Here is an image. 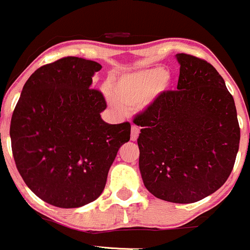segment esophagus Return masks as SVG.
<instances>
[{
  "label": "esophagus",
  "instance_id": "esophagus-1",
  "mask_svg": "<svg viewBox=\"0 0 250 250\" xmlns=\"http://www.w3.org/2000/svg\"><path fill=\"white\" fill-rule=\"evenodd\" d=\"M138 136H139V128L137 127V125H133L132 129H130V141L136 142L137 139H138Z\"/></svg>",
  "mask_w": 250,
  "mask_h": 250
}]
</instances>
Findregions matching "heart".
Returning <instances> with one entry per match:
<instances>
[{
	"mask_svg": "<svg viewBox=\"0 0 250 250\" xmlns=\"http://www.w3.org/2000/svg\"><path fill=\"white\" fill-rule=\"evenodd\" d=\"M170 76L162 67L125 74L109 83V102L118 109H133L148 104L169 88Z\"/></svg>",
	"mask_w": 250,
	"mask_h": 250,
	"instance_id": "b5f03b06",
	"label": "heart"
}]
</instances>
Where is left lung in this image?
Returning <instances> with one entry per match:
<instances>
[{
	"label": "left lung",
	"mask_w": 250,
	"mask_h": 250,
	"mask_svg": "<svg viewBox=\"0 0 250 250\" xmlns=\"http://www.w3.org/2000/svg\"><path fill=\"white\" fill-rule=\"evenodd\" d=\"M178 90L160 93L133 122L141 125L139 170L155 197L192 204L227 181L241 129L225 80L206 60L176 54Z\"/></svg>",
	"instance_id": "obj_1"
}]
</instances>
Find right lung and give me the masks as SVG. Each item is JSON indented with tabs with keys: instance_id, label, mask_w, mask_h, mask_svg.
Listing matches in <instances>:
<instances>
[{
	"instance_id": "1",
	"label": "right lung",
	"mask_w": 250,
	"mask_h": 250,
	"mask_svg": "<svg viewBox=\"0 0 250 250\" xmlns=\"http://www.w3.org/2000/svg\"><path fill=\"white\" fill-rule=\"evenodd\" d=\"M101 65L66 57L39 67L23 86L11 120L16 167L39 199L62 208L95 201L130 123L101 118L104 97L92 88Z\"/></svg>"
}]
</instances>
